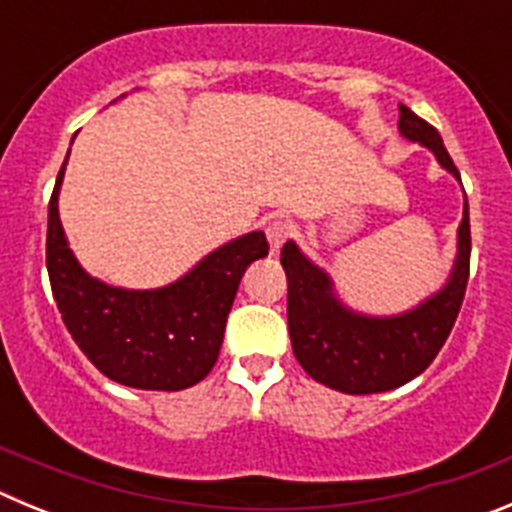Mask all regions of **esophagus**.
<instances>
[{"mask_svg": "<svg viewBox=\"0 0 512 512\" xmlns=\"http://www.w3.org/2000/svg\"><path fill=\"white\" fill-rule=\"evenodd\" d=\"M289 235H292V225H289L287 220H271V223L266 225V238H269V246L274 248V251H279V248L284 246V241H287Z\"/></svg>", "mask_w": 512, "mask_h": 512, "instance_id": "esophagus-1", "label": "esophagus"}]
</instances>
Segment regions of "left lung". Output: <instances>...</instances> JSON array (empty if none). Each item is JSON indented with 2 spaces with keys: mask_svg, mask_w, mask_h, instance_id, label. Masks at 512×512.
<instances>
[{
  "mask_svg": "<svg viewBox=\"0 0 512 512\" xmlns=\"http://www.w3.org/2000/svg\"><path fill=\"white\" fill-rule=\"evenodd\" d=\"M400 133L433 151L438 164L459 179V169L438 130L405 104H400ZM456 248L459 251L449 282L436 295L400 315L374 318L343 305L328 274L312 264L295 241L284 243L289 338L302 369L315 382L346 395L395 390L425 372L449 338L467 292L472 253L467 200Z\"/></svg>",
  "mask_w": 512,
  "mask_h": 512,
  "instance_id": "8db88e82",
  "label": "left lung"
}]
</instances>
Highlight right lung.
<instances>
[{"label": "right lung", "mask_w": 512, "mask_h": 512, "mask_svg": "<svg viewBox=\"0 0 512 512\" xmlns=\"http://www.w3.org/2000/svg\"><path fill=\"white\" fill-rule=\"evenodd\" d=\"M63 171L66 161L48 205L45 264L76 346L104 377L135 390L176 392L202 382L223 346L243 271L269 253L266 235L253 230L215 248L166 287H110L81 269L66 241L58 217Z\"/></svg>", "instance_id": "right-lung-1"}]
</instances>
